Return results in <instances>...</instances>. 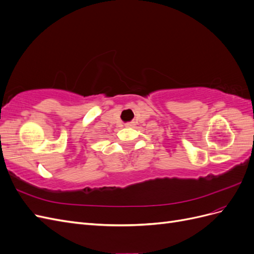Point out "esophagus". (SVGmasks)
<instances>
[{
	"label": "esophagus",
	"mask_w": 254,
	"mask_h": 254,
	"mask_svg": "<svg viewBox=\"0 0 254 254\" xmlns=\"http://www.w3.org/2000/svg\"><path fill=\"white\" fill-rule=\"evenodd\" d=\"M126 126H130V124H127V125H126Z\"/></svg>",
	"instance_id": "esophagus-1"
}]
</instances>
